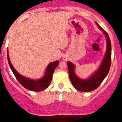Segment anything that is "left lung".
I'll list each match as a JSON object with an SVG mask.
<instances>
[{
	"mask_svg": "<svg viewBox=\"0 0 122 122\" xmlns=\"http://www.w3.org/2000/svg\"><path fill=\"white\" fill-rule=\"evenodd\" d=\"M96 24L101 30L106 38V49L102 61L96 71L87 79H81L75 73L76 65L70 62H68L69 77L72 85L77 90L80 92H91L95 90L103 81L109 71L111 63V43L107 32L103 30L97 22Z\"/></svg>",
	"mask_w": 122,
	"mask_h": 122,
	"instance_id": "8db88e82",
	"label": "left lung"
}]
</instances>
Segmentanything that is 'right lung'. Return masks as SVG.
I'll return each mask as SVG.
<instances>
[{"instance_id":"1","label":"right lung","mask_w":122,"mask_h":122,"mask_svg":"<svg viewBox=\"0 0 122 122\" xmlns=\"http://www.w3.org/2000/svg\"><path fill=\"white\" fill-rule=\"evenodd\" d=\"M7 57H8V62L10 67L18 82L25 89L35 92L43 91L48 88L52 81V77L55 69L59 63V60H56L53 62L49 63L45 70L43 76L38 79H33L22 76L15 70L10 60L8 49H7Z\"/></svg>"}]
</instances>
